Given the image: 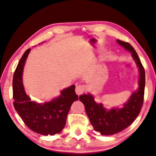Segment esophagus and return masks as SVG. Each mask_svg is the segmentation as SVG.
I'll use <instances>...</instances> for the list:
<instances>
[{
	"mask_svg": "<svg viewBox=\"0 0 156 156\" xmlns=\"http://www.w3.org/2000/svg\"><path fill=\"white\" fill-rule=\"evenodd\" d=\"M85 86L84 85H79L76 86V88H75V92L77 93V95H81L83 93H84V91L85 90Z\"/></svg>",
	"mask_w": 156,
	"mask_h": 156,
	"instance_id": "obj_1",
	"label": "esophagus"
}]
</instances>
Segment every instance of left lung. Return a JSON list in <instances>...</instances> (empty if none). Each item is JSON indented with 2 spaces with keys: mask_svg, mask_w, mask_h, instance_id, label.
I'll return each mask as SVG.
<instances>
[{
  "mask_svg": "<svg viewBox=\"0 0 156 156\" xmlns=\"http://www.w3.org/2000/svg\"><path fill=\"white\" fill-rule=\"evenodd\" d=\"M117 42L132 53V58L139 67L138 90L132 94L122 108H113L108 111H106L102 104H97L90 94H85L79 97V100L85 105L86 113L94 130L104 136L116 134L130 126L138 116L144 102L146 82L144 68L137 53L130 44L119 40Z\"/></svg>",
  "mask_w": 156,
  "mask_h": 156,
  "instance_id": "1",
  "label": "left lung"
}]
</instances>
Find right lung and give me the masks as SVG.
<instances>
[{
  "instance_id": "obj_1",
  "label": "right lung",
  "mask_w": 156,
  "mask_h": 156,
  "mask_svg": "<svg viewBox=\"0 0 156 156\" xmlns=\"http://www.w3.org/2000/svg\"><path fill=\"white\" fill-rule=\"evenodd\" d=\"M31 49L22 55L15 70L12 80L14 107L24 124L30 130L41 135H54L63 130L71 105L78 100L75 86L71 85L61 92L51 102L37 104L26 95L22 83V71Z\"/></svg>"
}]
</instances>
